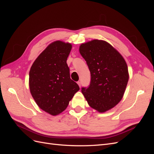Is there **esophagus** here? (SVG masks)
<instances>
[{"label": "esophagus", "instance_id": "esophagus-1", "mask_svg": "<svg viewBox=\"0 0 154 154\" xmlns=\"http://www.w3.org/2000/svg\"><path fill=\"white\" fill-rule=\"evenodd\" d=\"M77 83H78V85H79V87H81V82H78Z\"/></svg>", "mask_w": 154, "mask_h": 154}]
</instances>
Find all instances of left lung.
Segmentation results:
<instances>
[{
	"instance_id": "1",
	"label": "left lung",
	"mask_w": 154,
	"mask_h": 154,
	"mask_svg": "<svg viewBox=\"0 0 154 154\" xmlns=\"http://www.w3.org/2000/svg\"><path fill=\"white\" fill-rule=\"evenodd\" d=\"M80 53L91 72V83L82 92L91 108L99 112L112 109L123 98L129 79L124 58L105 40L82 44Z\"/></svg>"
}]
</instances>
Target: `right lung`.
Here are the masks:
<instances>
[{"label": "right lung", "mask_w": 154, "mask_h": 154, "mask_svg": "<svg viewBox=\"0 0 154 154\" xmlns=\"http://www.w3.org/2000/svg\"><path fill=\"white\" fill-rule=\"evenodd\" d=\"M72 44L57 40L50 44L32 63L30 92L40 108L52 116L66 109L80 88L70 78L67 60Z\"/></svg>", "instance_id": "add662e5"}]
</instances>
